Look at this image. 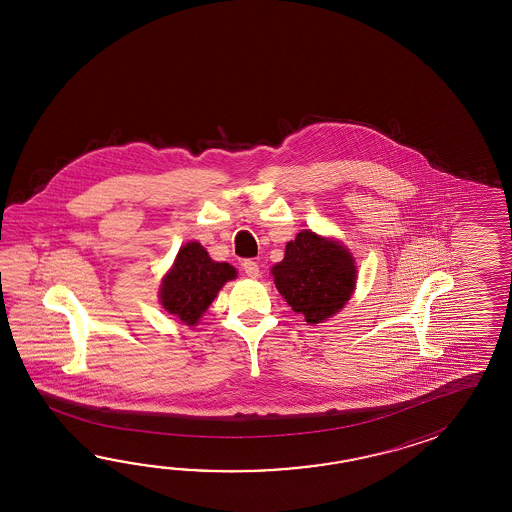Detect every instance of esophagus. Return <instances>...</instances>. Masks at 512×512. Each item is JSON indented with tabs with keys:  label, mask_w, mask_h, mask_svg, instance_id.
I'll return each instance as SVG.
<instances>
[{
	"label": "esophagus",
	"mask_w": 512,
	"mask_h": 512,
	"mask_svg": "<svg viewBox=\"0 0 512 512\" xmlns=\"http://www.w3.org/2000/svg\"><path fill=\"white\" fill-rule=\"evenodd\" d=\"M241 267H243V271H245V274H247L249 278H258V274H260V265H258L256 261L245 260L241 263Z\"/></svg>",
	"instance_id": "34e87169"
}]
</instances>
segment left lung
Segmentation results:
<instances>
[{"label":"left lung","instance_id":"obj_1","mask_svg":"<svg viewBox=\"0 0 512 512\" xmlns=\"http://www.w3.org/2000/svg\"><path fill=\"white\" fill-rule=\"evenodd\" d=\"M278 291L305 322L318 324L342 309L353 293L357 269L337 241L302 230L285 247L283 260L272 267Z\"/></svg>","mask_w":512,"mask_h":512}]
</instances>
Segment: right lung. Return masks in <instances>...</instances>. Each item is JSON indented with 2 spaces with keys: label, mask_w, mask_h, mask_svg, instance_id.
<instances>
[{
  "label": "right lung",
  "mask_w": 512,
  "mask_h": 512,
  "mask_svg": "<svg viewBox=\"0 0 512 512\" xmlns=\"http://www.w3.org/2000/svg\"><path fill=\"white\" fill-rule=\"evenodd\" d=\"M232 278H236L232 265L210 260L197 241L186 243L177 254L172 271L164 278L161 302L170 315L194 326L219 289Z\"/></svg>",
  "instance_id": "1"
}]
</instances>
